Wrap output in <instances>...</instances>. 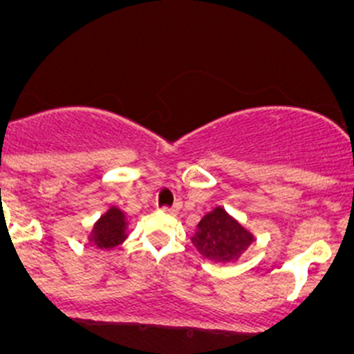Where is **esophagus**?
<instances>
[{
  "mask_svg": "<svg viewBox=\"0 0 354 354\" xmlns=\"http://www.w3.org/2000/svg\"><path fill=\"white\" fill-rule=\"evenodd\" d=\"M162 212L170 213V215H176V213L178 212V205H174V206H162Z\"/></svg>",
  "mask_w": 354,
  "mask_h": 354,
  "instance_id": "1",
  "label": "esophagus"
}]
</instances>
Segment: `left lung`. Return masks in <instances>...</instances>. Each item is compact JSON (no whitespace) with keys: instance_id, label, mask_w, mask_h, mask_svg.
I'll return each instance as SVG.
<instances>
[{"instance_id":"8db88e82","label":"left lung","mask_w":354,"mask_h":354,"mask_svg":"<svg viewBox=\"0 0 354 354\" xmlns=\"http://www.w3.org/2000/svg\"><path fill=\"white\" fill-rule=\"evenodd\" d=\"M191 241L201 257L215 263H229L250 248L253 234L248 232L225 209L216 206L203 216Z\"/></svg>"}]
</instances>
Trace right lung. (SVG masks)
<instances>
[{
	"label": "right lung",
	"mask_w": 354,
	"mask_h": 354,
	"mask_svg": "<svg viewBox=\"0 0 354 354\" xmlns=\"http://www.w3.org/2000/svg\"><path fill=\"white\" fill-rule=\"evenodd\" d=\"M127 230V220H125V213L118 209L117 206H111L93 227L89 241L97 246L100 250H111V248L118 246L124 243L127 237L125 234Z\"/></svg>",
	"instance_id": "obj_1"
}]
</instances>
